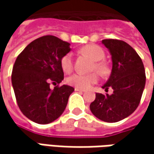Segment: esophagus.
<instances>
[{"instance_id":"34e87169","label":"esophagus","mask_w":154,"mask_h":154,"mask_svg":"<svg viewBox=\"0 0 154 154\" xmlns=\"http://www.w3.org/2000/svg\"><path fill=\"white\" fill-rule=\"evenodd\" d=\"M74 90H75V92H85V90H83V89H80V88H74Z\"/></svg>"}]
</instances>
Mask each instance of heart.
<instances>
[{"mask_svg":"<svg viewBox=\"0 0 154 154\" xmlns=\"http://www.w3.org/2000/svg\"><path fill=\"white\" fill-rule=\"evenodd\" d=\"M81 52L88 56L92 60L94 61V64L92 66V70H96L98 74H105L107 73V67L103 62L104 59V52L101 47L96 45H86L81 49ZM61 66L64 72L70 73L73 69V56L72 54L68 53L63 56L61 60ZM98 80V77L95 73L90 74H74L69 76L67 79V82L70 86H74L80 89H87L90 86L95 84Z\"/></svg>","mask_w":154,"mask_h":154,"instance_id":"1","label":"heart"}]
</instances>
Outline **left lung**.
Here are the masks:
<instances>
[{"mask_svg": "<svg viewBox=\"0 0 154 154\" xmlns=\"http://www.w3.org/2000/svg\"><path fill=\"white\" fill-rule=\"evenodd\" d=\"M109 51L112 69L109 80L102 86L111 95L96 93L90 104L92 113L106 122H116L130 116L139 105L146 84L145 68L137 52L127 43L116 39H103Z\"/></svg>", "mask_w": 154, "mask_h": 154, "instance_id": "8db88e82", "label": "left lung"}]
</instances>
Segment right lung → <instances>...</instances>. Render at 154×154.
Listing matches in <instances>:
<instances>
[{
	"label": "right lung",
	"mask_w": 154,
	"mask_h": 154,
	"mask_svg": "<svg viewBox=\"0 0 154 154\" xmlns=\"http://www.w3.org/2000/svg\"><path fill=\"white\" fill-rule=\"evenodd\" d=\"M69 45L55 36H44L27 45L14 62L12 85L18 105L27 118L38 124L56 120L74 91L68 85L50 87L64 78L61 60L71 51Z\"/></svg>",
	"instance_id": "right-lung-1"
}]
</instances>
